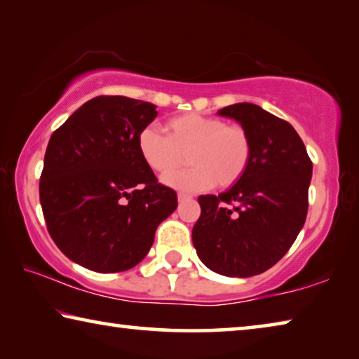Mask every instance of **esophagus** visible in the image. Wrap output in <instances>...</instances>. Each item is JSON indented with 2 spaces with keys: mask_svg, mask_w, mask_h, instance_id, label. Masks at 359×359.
I'll return each mask as SVG.
<instances>
[{
  "mask_svg": "<svg viewBox=\"0 0 359 359\" xmlns=\"http://www.w3.org/2000/svg\"><path fill=\"white\" fill-rule=\"evenodd\" d=\"M177 198H179V203H184V201H188V199H191L193 196H191V194H187V193H179Z\"/></svg>",
  "mask_w": 359,
  "mask_h": 359,
  "instance_id": "1",
  "label": "esophagus"
}]
</instances>
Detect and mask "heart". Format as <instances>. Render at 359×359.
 <instances>
[{
    "label": "heart",
    "mask_w": 359,
    "mask_h": 359,
    "mask_svg": "<svg viewBox=\"0 0 359 359\" xmlns=\"http://www.w3.org/2000/svg\"><path fill=\"white\" fill-rule=\"evenodd\" d=\"M165 135L144 128L137 136V150L151 171L165 175L183 162L185 170L163 179L169 187L198 191L212 185L228 188L245 174L252 158V139L242 125L226 123L220 117L188 112L163 123Z\"/></svg>",
    "instance_id": "b5f03b06"
}]
</instances>
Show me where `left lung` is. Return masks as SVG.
<instances>
[{
  "mask_svg": "<svg viewBox=\"0 0 359 359\" xmlns=\"http://www.w3.org/2000/svg\"><path fill=\"white\" fill-rule=\"evenodd\" d=\"M218 114L248 131L252 158L229 190L198 198L193 245L217 274L258 276L283 258L304 226L312 160L293 126L257 104L239 102Z\"/></svg>",
  "mask_w": 359,
  "mask_h": 359,
  "instance_id": "8db88e82",
  "label": "left lung"
}]
</instances>
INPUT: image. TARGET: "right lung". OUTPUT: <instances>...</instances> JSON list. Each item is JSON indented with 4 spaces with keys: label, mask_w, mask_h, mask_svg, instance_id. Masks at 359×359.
Returning <instances> with one entry per match:
<instances>
[{
    "label": "right lung",
    "mask_w": 359,
    "mask_h": 359,
    "mask_svg": "<svg viewBox=\"0 0 359 359\" xmlns=\"http://www.w3.org/2000/svg\"><path fill=\"white\" fill-rule=\"evenodd\" d=\"M154 104L96 96L53 131L39 180L47 231L71 261L95 272L141 263L155 231L177 208L137 150Z\"/></svg>",
    "instance_id": "add662e5"
}]
</instances>
